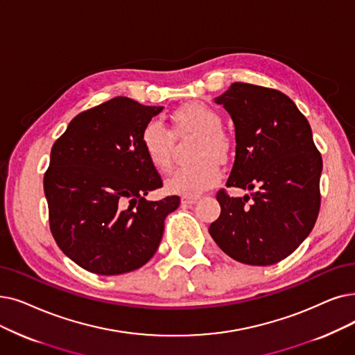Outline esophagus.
I'll use <instances>...</instances> for the list:
<instances>
[{"mask_svg": "<svg viewBox=\"0 0 355 355\" xmlns=\"http://www.w3.org/2000/svg\"><path fill=\"white\" fill-rule=\"evenodd\" d=\"M197 200H198V197H182L181 205L182 206H191V205L197 203Z\"/></svg>", "mask_w": 355, "mask_h": 355, "instance_id": "esophagus-1", "label": "esophagus"}]
</instances>
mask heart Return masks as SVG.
Returning a JSON list of instances; mask_svg holds the SVG:
<instances>
[{
	"instance_id": "heart-1",
	"label": "heart",
	"mask_w": 355,
	"mask_h": 355,
	"mask_svg": "<svg viewBox=\"0 0 355 355\" xmlns=\"http://www.w3.org/2000/svg\"><path fill=\"white\" fill-rule=\"evenodd\" d=\"M173 121L180 135H197L193 164L182 165L165 181L169 193L194 197L216 186L222 178L220 161H226L230 139L222 128V117L205 103H189L173 113ZM141 144L150 165L165 173L171 166L174 145L173 132L162 121L149 120L142 129Z\"/></svg>"
}]
</instances>
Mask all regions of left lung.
Segmentation results:
<instances>
[{"label": "left lung", "mask_w": 355, "mask_h": 355, "mask_svg": "<svg viewBox=\"0 0 355 355\" xmlns=\"http://www.w3.org/2000/svg\"><path fill=\"white\" fill-rule=\"evenodd\" d=\"M214 103L235 125L236 155L226 187L257 191L230 197L219 190L220 216L209 232L239 263L272 266L297 250L319 214L322 157L311 125L272 88L234 83Z\"/></svg>", "instance_id": "1"}]
</instances>
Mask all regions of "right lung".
Segmentation results:
<instances>
[{"label":"right lung","mask_w":355,"mask_h":355,"mask_svg":"<svg viewBox=\"0 0 355 355\" xmlns=\"http://www.w3.org/2000/svg\"><path fill=\"white\" fill-rule=\"evenodd\" d=\"M164 107L116 97L80 113L53 144L43 189L51 232L62 252L89 272L141 268L157 252L178 196L148 202L162 187L141 133Z\"/></svg>","instance_id":"add662e5"}]
</instances>
